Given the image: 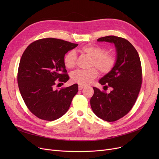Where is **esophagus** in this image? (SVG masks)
I'll list each match as a JSON object with an SVG mask.
<instances>
[{
	"mask_svg": "<svg viewBox=\"0 0 159 159\" xmlns=\"http://www.w3.org/2000/svg\"><path fill=\"white\" fill-rule=\"evenodd\" d=\"M84 88H85V86L83 85H78V89H79V90H81V89H82Z\"/></svg>",
	"mask_w": 159,
	"mask_h": 159,
	"instance_id": "34e87169",
	"label": "esophagus"
}]
</instances>
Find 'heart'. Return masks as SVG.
<instances>
[{"instance_id": "b5f03b06", "label": "heart", "mask_w": 159, "mask_h": 159, "mask_svg": "<svg viewBox=\"0 0 159 159\" xmlns=\"http://www.w3.org/2000/svg\"><path fill=\"white\" fill-rule=\"evenodd\" d=\"M103 47L98 45L83 46L80 52L92 57L90 67H95L102 74H107L112 71L116 64L117 58L115 55L107 52ZM77 63V56L74 52H69L64 57V64L67 69H72ZM92 68L87 70H77L71 75L72 81L80 85H88L97 78L98 70Z\"/></svg>"}]
</instances>
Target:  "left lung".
I'll list each match as a JSON object with an SVG mask.
<instances>
[{
    "instance_id": "obj_1",
    "label": "left lung",
    "mask_w": 159,
    "mask_h": 159,
    "mask_svg": "<svg viewBox=\"0 0 159 159\" xmlns=\"http://www.w3.org/2000/svg\"><path fill=\"white\" fill-rule=\"evenodd\" d=\"M98 41L113 43L117 62L112 71L99 80L104 88H112V90L107 93L93 87L90 105L98 117L113 122L126 115L136 102L142 84L141 63L136 49L125 38L107 36Z\"/></svg>"
}]
</instances>
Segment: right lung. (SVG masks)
I'll use <instances>...</instances> for the list:
<instances>
[{
  "label": "right lung",
  "mask_w": 159,
  "mask_h": 159,
  "mask_svg": "<svg viewBox=\"0 0 159 159\" xmlns=\"http://www.w3.org/2000/svg\"><path fill=\"white\" fill-rule=\"evenodd\" d=\"M78 45L57 38H42L31 43L22 54L17 74L18 88L26 107L38 118L54 121L69 109L78 91V84L54 88L70 79L64 57Z\"/></svg>",
  "instance_id": "add662e5"
}]
</instances>
